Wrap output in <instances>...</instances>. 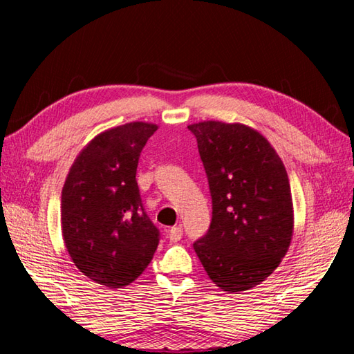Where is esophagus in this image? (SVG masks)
<instances>
[{"label": "esophagus", "instance_id": "1", "mask_svg": "<svg viewBox=\"0 0 354 354\" xmlns=\"http://www.w3.org/2000/svg\"><path fill=\"white\" fill-rule=\"evenodd\" d=\"M183 237V227L181 226H173L169 230V239L171 242H178L181 241Z\"/></svg>", "mask_w": 354, "mask_h": 354}]
</instances>
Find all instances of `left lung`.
<instances>
[{"mask_svg":"<svg viewBox=\"0 0 354 354\" xmlns=\"http://www.w3.org/2000/svg\"><path fill=\"white\" fill-rule=\"evenodd\" d=\"M198 142L212 196V221L195 253L212 283L250 290L283 261L293 236V203L283 160L259 131L207 120L187 127Z\"/></svg>","mask_w":354,"mask_h":354,"instance_id":"left-lung-1","label":"left lung"}]
</instances>
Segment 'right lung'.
Instances as JSON below:
<instances>
[{"label": "right lung", "mask_w": 354, "mask_h": 354, "mask_svg": "<svg viewBox=\"0 0 354 354\" xmlns=\"http://www.w3.org/2000/svg\"><path fill=\"white\" fill-rule=\"evenodd\" d=\"M156 131L154 123L131 122L95 136L62 189L65 248L82 274L111 289L134 283L159 243L136 181L140 153Z\"/></svg>", "instance_id": "obj_1"}]
</instances>
